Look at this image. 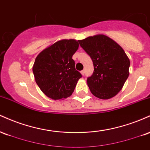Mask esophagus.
I'll use <instances>...</instances> for the list:
<instances>
[{"mask_svg":"<svg viewBox=\"0 0 150 150\" xmlns=\"http://www.w3.org/2000/svg\"><path fill=\"white\" fill-rule=\"evenodd\" d=\"M81 74H82V75H85V70H82V71H81Z\"/></svg>","mask_w":150,"mask_h":150,"instance_id":"34e87169","label":"esophagus"}]
</instances>
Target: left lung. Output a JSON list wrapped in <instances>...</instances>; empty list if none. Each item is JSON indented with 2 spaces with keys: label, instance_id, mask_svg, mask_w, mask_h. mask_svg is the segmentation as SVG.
<instances>
[{
  "label": "left lung",
  "instance_id": "left-lung-1",
  "mask_svg": "<svg viewBox=\"0 0 150 150\" xmlns=\"http://www.w3.org/2000/svg\"><path fill=\"white\" fill-rule=\"evenodd\" d=\"M78 42L94 65V73L87 80L92 94L101 99L116 96L129 75L130 60L125 51L113 39L103 34Z\"/></svg>",
  "mask_w": 150,
  "mask_h": 150
}]
</instances>
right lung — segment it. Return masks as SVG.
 Returning a JSON list of instances; mask_svg holds the SVG:
<instances>
[{
  "label": "right lung",
  "instance_id": "add662e5",
  "mask_svg": "<svg viewBox=\"0 0 150 150\" xmlns=\"http://www.w3.org/2000/svg\"><path fill=\"white\" fill-rule=\"evenodd\" d=\"M78 47L75 39H63L43 50L36 58L32 68L34 78L48 97L57 100L73 94L82 77L73 59Z\"/></svg>",
  "mask_w": 150,
  "mask_h": 150
}]
</instances>
